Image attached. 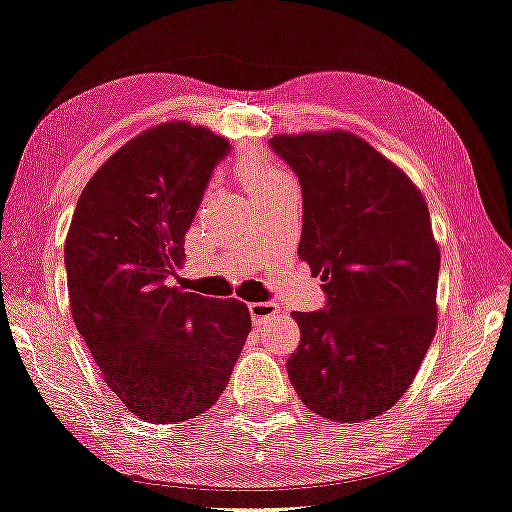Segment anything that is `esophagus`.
<instances>
[{"label":"esophagus","mask_w":512,"mask_h":512,"mask_svg":"<svg viewBox=\"0 0 512 512\" xmlns=\"http://www.w3.org/2000/svg\"><path fill=\"white\" fill-rule=\"evenodd\" d=\"M248 310H250V317H253V324L255 326H262L266 322H271V319L278 315V305L276 303H269V301L250 303Z\"/></svg>","instance_id":"obj_1"}]
</instances>
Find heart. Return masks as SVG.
Masks as SVG:
<instances>
[{
	"label": "heart",
	"mask_w": 512,
	"mask_h": 512,
	"mask_svg": "<svg viewBox=\"0 0 512 512\" xmlns=\"http://www.w3.org/2000/svg\"><path fill=\"white\" fill-rule=\"evenodd\" d=\"M234 172H236V179L241 181V186L246 188L253 197L289 181L287 172L282 170L280 163H276V158H271L269 154H264V151H255V149L239 156V160H236L234 165Z\"/></svg>",
	"instance_id": "b5f03b06"
}]
</instances>
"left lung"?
Here are the masks:
<instances>
[{
    "label": "left lung",
    "instance_id": "obj_1",
    "mask_svg": "<svg viewBox=\"0 0 512 512\" xmlns=\"http://www.w3.org/2000/svg\"><path fill=\"white\" fill-rule=\"evenodd\" d=\"M271 147L299 174V257L329 299L326 310L294 312L289 381L315 414L368 421L407 393L437 331L441 253L427 202L356 133L273 135Z\"/></svg>",
    "mask_w": 512,
    "mask_h": 512
}]
</instances>
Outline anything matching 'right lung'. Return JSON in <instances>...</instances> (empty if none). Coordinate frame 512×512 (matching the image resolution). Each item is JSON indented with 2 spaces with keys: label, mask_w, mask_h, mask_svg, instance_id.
<instances>
[{
  "label": "right lung",
  "mask_w": 512,
  "mask_h": 512,
  "mask_svg": "<svg viewBox=\"0 0 512 512\" xmlns=\"http://www.w3.org/2000/svg\"><path fill=\"white\" fill-rule=\"evenodd\" d=\"M227 137L190 121L151 126L98 167L64 243L71 315L103 379L147 423L211 409L250 333L248 305L172 285L183 236Z\"/></svg>",
  "instance_id": "obj_1"
}]
</instances>
